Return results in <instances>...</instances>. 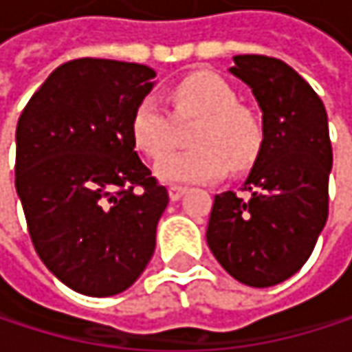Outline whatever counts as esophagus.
<instances>
[{
    "label": "esophagus",
    "instance_id": "obj_1",
    "mask_svg": "<svg viewBox=\"0 0 352 352\" xmlns=\"http://www.w3.org/2000/svg\"><path fill=\"white\" fill-rule=\"evenodd\" d=\"M185 191H187V189H185V187H181V185H171V187H169V197H171V201L181 199Z\"/></svg>",
    "mask_w": 352,
    "mask_h": 352
}]
</instances>
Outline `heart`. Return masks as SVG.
Wrapping results in <instances>:
<instances>
[{
	"label": "heart",
	"instance_id": "obj_1",
	"mask_svg": "<svg viewBox=\"0 0 352 352\" xmlns=\"http://www.w3.org/2000/svg\"><path fill=\"white\" fill-rule=\"evenodd\" d=\"M171 104L177 120L199 118L191 132L193 148L171 153L157 163L155 173L165 183H201L228 169L254 163L263 146V126L256 116L239 106L236 91L216 73H191L173 85ZM134 144L151 159L165 155L175 136L169 109L155 96L142 98L132 113Z\"/></svg>",
	"mask_w": 352,
	"mask_h": 352
}]
</instances>
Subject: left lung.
I'll return each instance as SVG.
<instances>
[{"label":"left lung","mask_w":352,"mask_h":352,"mask_svg":"<svg viewBox=\"0 0 352 352\" xmlns=\"http://www.w3.org/2000/svg\"><path fill=\"white\" fill-rule=\"evenodd\" d=\"M230 73L263 111V146L245 181L250 197H214L208 246L241 283L271 287L302 269L328 218L332 146L322 100L289 65L239 54Z\"/></svg>","instance_id":"left-lung-1"}]
</instances>
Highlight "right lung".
<instances>
[{
  "label": "right lung",
  "mask_w": 352,
  "mask_h": 352,
  "mask_svg": "<svg viewBox=\"0 0 352 352\" xmlns=\"http://www.w3.org/2000/svg\"><path fill=\"white\" fill-rule=\"evenodd\" d=\"M157 73L75 58L54 69L16 128V191L48 271L107 298L146 269L169 193L138 159L130 120Z\"/></svg>",
  "instance_id": "1"
}]
</instances>
